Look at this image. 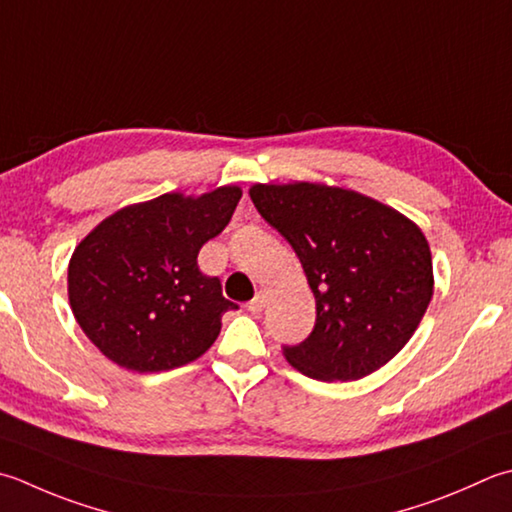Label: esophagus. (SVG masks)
Segmentation results:
<instances>
[{"instance_id":"obj_1","label":"esophagus","mask_w":512,"mask_h":512,"mask_svg":"<svg viewBox=\"0 0 512 512\" xmlns=\"http://www.w3.org/2000/svg\"><path fill=\"white\" fill-rule=\"evenodd\" d=\"M266 299H268V293L266 290H259V293L250 299V302L246 304V308L250 310V313H259V310H264L266 306Z\"/></svg>"}]
</instances>
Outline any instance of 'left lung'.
Wrapping results in <instances>:
<instances>
[{
	"label": "left lung",
	"instance_id": "obj_1",
	"mask_svg": "<svg viewBox=\"0 0 512 512\" xmlns=\"http://www.w3.org/2000/svg\"><path fill=\"white\" fill-rule=\"evenodd\" d=\"M250 199L302 262L315 295V328L284 346L299 373L353 382L390 362L433 297L422 230L395 208L324 184H255Z\"/></svg>",
	"mask_w": 512,
	"mask_h": 512
}]
</instances>
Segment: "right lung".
<instances>
[{"label": "right lung", "mask_w": 512, "mask_h": 512, "mask_svg": "<svg viewBox=\"0 0 512 512\" xmlns=\"http://www.w3.org/2000/svg\"><path fill=\"white\" fill-rule=\"evenodd\" d=\"M242 199L237 186L166 193L106 217L75 248L68 299L86 337L117 366L159 373L202 357L237 304L197 266Z\"/></svg>", "instance_id": "add662e5"}]
</instances>
